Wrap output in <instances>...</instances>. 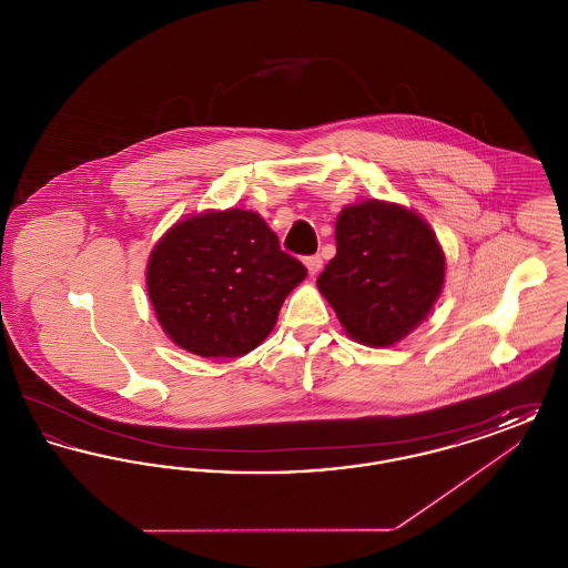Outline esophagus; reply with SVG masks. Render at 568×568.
<instances>
[{
  "mask_svg": "<svg viewBox=\"0 0 568 568\" xmlns=\"http://www.w3.org/2000/svg\"><path fill=\"white\" fill-rule=\"evenodd\" d=\"M304 264H306V268H308V274L315 276V274H320L322 266H324V257H322V255H308V257L304 260Z\"/></svg>",
  "mask_w": 568,
  "mask_h": 568,
  "instance_id": "esophagus-1",
  "label": "esophagus"
}]
</instances>
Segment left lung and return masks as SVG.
<instances>
[{
	"mask_svg": "<svg viewBox=\"0 0 568 568\" xmlns=\"http://www.w3.org/2000/svg\"><path fill=\"white\" fill-rule=\"evenodd\" d=\"M443 278L445 255L428 223L373 200L338 216L336 255L317 285L349 336L387 347L426 320Z\"/></svg>",
	"mask_w": 568,
	"mask_h": 568,
	"instance_id": "1",
	"label": "left lung"
}]
</instances>
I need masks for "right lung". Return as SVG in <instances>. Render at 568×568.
I'll use <instances>...</instances> for the list:
<instances>
[{
  "label": "right lung",
  "instance_id": "right-lung-1",
  "mask_svg": "<svg viewBox=\"0 0 568 568\" xmlns=\"http://www.w3.org/2000/svg\"><path fill=\"white\" fill-rule=\"evenodd\" d=\"M306 268L266 221L223 211L176 223L155 246L146 285L163 332L202 357H241L276 324Z\"/></svg>",
  "mask_w": 568,
  "mask_h": 568
}]
</instances>
